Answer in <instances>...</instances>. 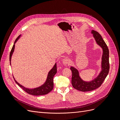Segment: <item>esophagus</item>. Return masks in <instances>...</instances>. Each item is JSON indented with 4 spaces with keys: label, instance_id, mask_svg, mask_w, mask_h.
Listing matches in <instances>:
<instances>
[{
    "label": "esophagus",
    "instance_id": "esophagus-1",
    "mask_svg": "<svg viewBox=\"0 0 120 120\" xmlns=\"http://www.w3.org/2000/svg\"><path fill=\"white\" fill-rule=\"evenodd\" d=\"M69 63H70V60H69L68 59H66H66H64L63 60V63L64 65H67V64H68Z\"/></svg>",
    "mask_w": 120,
    "mask_h": 120
}]
</instances>
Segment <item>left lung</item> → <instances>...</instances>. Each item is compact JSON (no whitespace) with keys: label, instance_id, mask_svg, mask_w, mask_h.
<instances>
[{"label":"left lung","instance_id":"left-lung-1","mask_svg":"<svg viewBox=\"0 0 120 120\" xmlns=\"http://www.w3.org/2000/svg\"><path fill=\"white\" fill-rule=\"evenodd\" d=\"M92 33L93 34L94 37L95 38L97 43L103 50L102 59H101L102 70L99 75L95 79L91 82H86L82 81L79 77V71L77 69L74 67L70 68L72 71V86L75 89L82 92L91 91L100 87L107 77L110 69L109 50L106 43H105L99 32L95 30H92Z\"/></svg>","mask_w":120,"mask_h":120}]
</instances>
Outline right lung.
<instances>
[{
  "mask_svg": "<svg viewBox=\"0 0 120 120\" xmlns=\"http://www.w3.org/2000/svg\"><path fill=\"white\" fill-rule=\"evenodd\" d=\"M20 36V35L19 36L18 38L15 39V41H14V45L12 48V49L10 51V55H9L10 64H10L11 58L12 53L14 51V47H15V45L14 44H15V43L17 41V39L19 38ZM56 72H57V67H56V64H54V66L53 67V68L49 72L48 78H47L46 81L44 84L40 87H38V88L34 89H27L26 88H25V87L23 86H22L20 85L19 83H18L15 80V79H14V81H15V82L20 87V88H22L23 90H24V91L25 92H26L27 94H30V95H34V96L44 95H46V94L49 93L53 89V78L54 75L56 74Z\"/></svg>",
  "mask_w": 120,
  "mask_h": 120,
  "instance_id": "1",
  "label": "right lung"
}]
</instances>
